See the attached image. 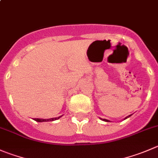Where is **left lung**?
I'll list each match as a JSON object with an SVG mask.
<instances>
[{"label":"left lung","mask_w":158,"mask_h":158,"mask_svg":"<svg viewBox=\"0 0 158 158\" xmlns=\"http://www.w3.org/2000/svg\"><path fill=\"white\" fill-rule=\"evenodd\" d=\"M131 116V115H129V116H127V117H125V118H124V120H126L127 118L130 117V116ZM99 119H100V120H103V121H106V122H110V120H106V119H102V118H99Z\"/></svg>","instance_id":"8db88e82"}]
</instances>
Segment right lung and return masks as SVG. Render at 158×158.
Here are the masks:
<instances>
[{
  "label": "right lung",
  "mask_w": 158,
  "mask_h": 158,
  "mask_svg": "<svg viewBox=\"0 0 158 158\" xmlns=\"http://www.w3.org/2000/svg\"><path fill=\"white\" fill-rule=\"evenodd\" d=\"M62 116H63V115H62V116H59V117L51 118V119H39V118H37V119H35V121H37V122H48V121H54V120H59V118L62 117Z\"/></svg>",
  "instance_id": "1"
}]
</instances>
